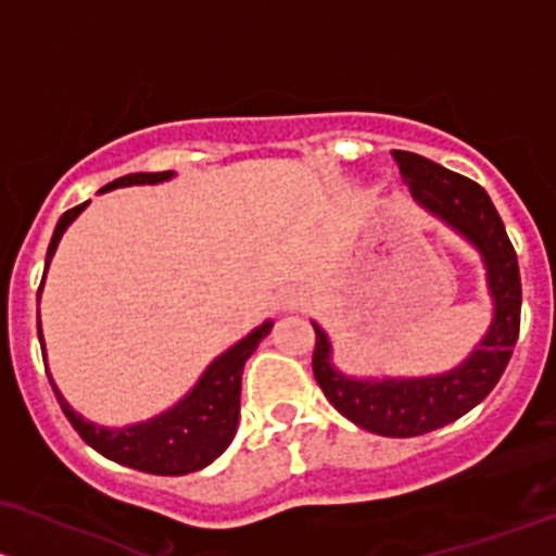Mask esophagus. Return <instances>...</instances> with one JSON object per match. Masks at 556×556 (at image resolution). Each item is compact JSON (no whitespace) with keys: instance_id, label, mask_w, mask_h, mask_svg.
Masks as SVG:
<instances>
[{"instance_id":"1","label":"esophagus","mask_w":556,"mask_h":556,"mask_svg":"<svg viewBox=\"0 0 556 556\" xmlns=\"http://www.w3.org/2000/svg\"><path fill=\"white\" fill-rule=\"evenodd\" d=\"M300 305H302L300 291H296V289L283 291V296H280V307H283V311H296Z\"/></svg>"}]
</instances>
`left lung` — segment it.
Returning a JSON list of instances; mask_svg holds the SVG:
<instances>
[{
	"label": "left lung",
	"instance_id": "1",
	"mask_svg": "<svg viewBox=\"0 0 556 556\" xmlns=\"http://www.w3.org/2000/svg\"><path fill=\"white\" fill-rule=\"evenodd\" d=\"M393 160L415 203L477 249L492 300V320L473 351L447 371L420 377L345 375L334 366L329 334L313 320V375L331 406L364 431L406 439L455 422L488 399L517 345L522 283L506 227L477 181L415 152L396 150Z\"/></svg>",
	"mask_w": 556,
	"mask_h": 556
}]
</instances>
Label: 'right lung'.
<instances>
[{"mask_svg":"<svg viewBox=\"0 0 556 556\" xmlns=\"http://www.w3.org/2000/svg\"><path fill=\"white\" fill-rule=\"evenodd\" d=\"M174 170L128 174L109 181L106 187H101L99 194L117 190V187L163 185V181L174 179ZM88 203L74 205V208H68L59 219L53 238H50L48 256H45V273H48L50 260H53L55 249H59L68 225L88 208ZM42 286H39V294H42ZM37 329L39 342H42V358H48V353H45L42 324H39V311ZM270 329L273 320L267 318L265 324L251 329L243 340H238L236 345L227 348L225 353H219L214 362L205 366V371L198 377V382H194L190 391H187L174 406H168V409H163L160 415L150 417V420L130 422V426L106 428L88 420V417L79 415L77 409H72V404H68L64 393L59 391V386H55L50 371L48 380L50 386H53L61 409H64L68 422H72L74 431L83 437L85 444H90L96 452H101L109 460L119 463V466L136 468V471L144 473H157V477H181V473L200 471V468H205L208 463H214L222 452L230 447L232 439H236L240 420V377H243V366L249 362L251 353L256 351V345L270 334Z\"/></svg>","mask_w":556,"mask_h":556,"instance_id":"add662e5","label":"right lung"}]
</instances>
